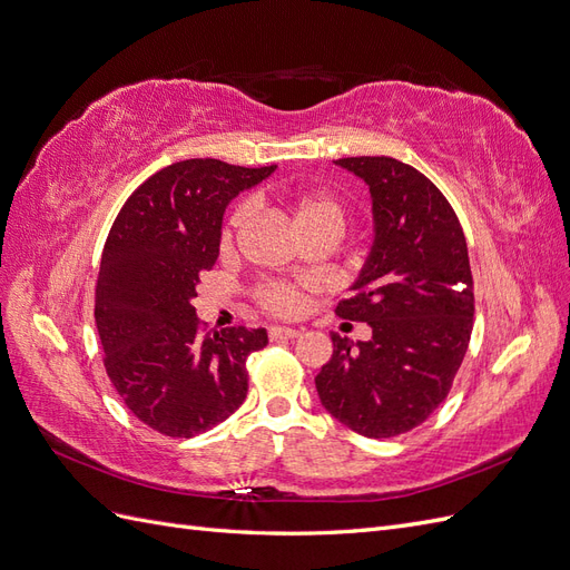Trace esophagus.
I'll return each mask as SVG.
<instances>
[{"instance_id": "esophagus-1", "label": "esophagus", "mask_w": 570, "mask_h": 570, "mask_svg": "<svg viewBox=\"0 0 570 570\" xmlns=\"http://www.w3.org/2000/svg\"><path fill=\"white\" fill-rule=\"evenodd\" d=\"M302 335V331H297V327H268V337L271 340H295V337H299Z\"/></svg>"}]
</instances>
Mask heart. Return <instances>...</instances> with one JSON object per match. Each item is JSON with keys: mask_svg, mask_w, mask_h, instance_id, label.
<instances>
[{"mask_svg": "<svg viewBox=\"0 0 570 570\" xmlns=\"http://www.w3.org/2000/svg\"><path fill=\"white\" fill-rule=\"evenodd\" d=\"M283 209L289 216L292 228L299 237L318 235L333 247L340 243L350 226V212L340 197L331 193H299L283 197ZM249 216V206L239 204L230 214L226 228L220 230V245H228L233 230L243 226ZM306 285L289 281H264L254 289V299L262 312L275 318H295L304 312Z\"/></svg>", "mask_w": 570, "mask_h": 570, "instance_id": "b5f03b06", "label": "heart"}]
</instances>
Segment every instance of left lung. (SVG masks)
<instances>
[{"label":"left lung","instance_id":"obj_1","mask_svg":"<svg viewBox=\"0 0 570 570\" xmlns=\"http://www.w3.org/2000/svg\"><path fill=\"white\" fill-rule=\"evenodd\" d=\"M337 166L368 183L375 243L337 316L371 325L368 342L333 333L316 375L327 413L364 438H394L430 419L452 390L473 333L469 247L452 204L421 170L392 157ZM347 325V323H344Z\"/></svg>","mask_w":570,"mask_h":570}]
</instances>
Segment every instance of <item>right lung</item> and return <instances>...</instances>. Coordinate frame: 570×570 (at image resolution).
<instances>
[{
    "label": "right lung",
    "instance_id": "right-lung-1",
    "mask_svg": "<svg viewBox=\"0 0 570 570\" xmlns=\"http://www.w3.org/2000/svg\"><path fill=\"white\" fill-rule=\"evenodd\" d=\"M275 166L187 159L149 176L120 206L95 287L105 368L124 404L166 438H195L247 396L245 361L264 327L204 333L193 299L218 258L223 212Z\"/></svg>",
    "mask_w": 570,
    "mask_h": 570
}]
</instances>
